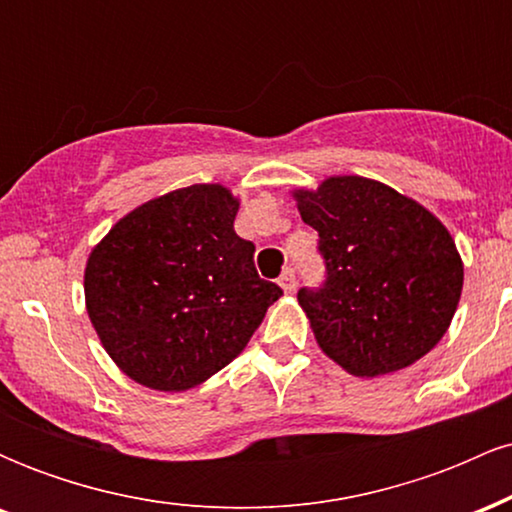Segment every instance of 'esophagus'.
I'll return each mask as SVG.
<instances>
[{
    "label": "esophagus",
    "mask_w": 512,
    "mask_h": 512,
    "mask_svg": "<svg viewBox=\"0 0 512 512\" xmlns=\"http://www.w3.org/2000/svg\"><path fill=\"white\" fill-rule=\"evenodd\" d=\"M279 286L284 289L286 293H293L296 291V274H293V269H284V274L279 276Z\"/></svg>",
    "instance_id": "34e87169"
}]
</instances>
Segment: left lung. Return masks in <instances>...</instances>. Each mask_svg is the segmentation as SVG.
Returning a JSON list of instances; mask_svg holds the SVG:
<instances>
[{"mask_svg": "<svg viewBox=\"0 0 512 512\" xmlns=\"http://www.w3.org/2000/svg\"><path fill=\"white\" fill-rule=\"evenodd\" d=\"M320 236L322 289L298 291L317 346L358 378L397 373L448 332L464 267L448 228L416 199L361 175L293 190Z\"/></svg>", "mask_w": 512, "mask_h": 512, "instance_id": "8db88e82", "label": "left lung"}]
</instances>
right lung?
Wrapping results in <instances>:
<instances>
[{"mask_svg": "<svg viewBox=\"0 0 512 512\" xmlns=\"http://www.w3.org/2000/svg\"><path fill=\"white\" fill-rule=\"evenodd\" d=\"M238 197L190 185L122 216L91 250L86 313L115 366L161 392L202 385L236 358L281 289L233 231Z\"/></svg>", "mask_w": 512, "mask_h": 512, "instance_id": "right-lung-1", "label": "right lung"}]
</instances>
